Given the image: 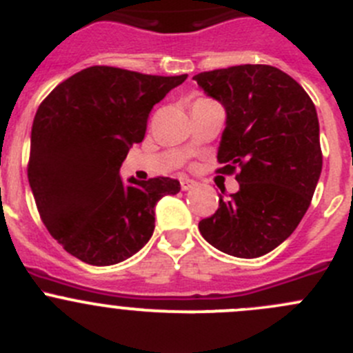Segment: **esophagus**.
I'll return each instance as SVG.
<instances>
[{"mask_svg":"<svg viewBox=\"0 0 353 353\" xmlns=\"http://www.w3.org/2000/svg\"><path fill=\"white\" fill-rule=\"evenodd\" d=\"M194 186H196V183H194L193 179H188V177H183V179H181V188H183V191L193 190Z\"/></svg>","mask_w":353,"mask_h":353,"instance_id":"34e87169","label":"esophagus"}]
</instances>
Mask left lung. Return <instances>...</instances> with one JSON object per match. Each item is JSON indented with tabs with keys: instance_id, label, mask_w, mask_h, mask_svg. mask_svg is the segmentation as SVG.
<instances>
[{
	"instance_id": "8db88e82",
	"label": "left lung",
	"mask_w": 353,
	"mask_h": 353,
	"mask_svg": "<svg viewBox=\"0 0 353 353\" xmlns=\"http://www.w3.org/2000/svg\"><path fill=\"white\" fill-rule=\"evenodd\" d=\"M193 80L225 109L219 172L239 170V191L220 196L199 232L225 254L258 258L290 237L311 205L323 169L316 108L275 66H230Z\"/></svg>"
}]
</instances>
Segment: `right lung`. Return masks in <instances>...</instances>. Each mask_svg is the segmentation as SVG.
I'll list each match as a JSON object with an SVG mask.
<instances>
[{
    "label": "right lung",
    "instance_id": "right-lung-1",
    "mask_svg": "<svg viewBox=\"0 0 353 353\" xmlns=\"http://www.w3.org/2000/svg\"><path fill=\"white\" fill-rule=\"evenodd\" d=\"M186 78L90 66L39 105L28 183L46 229L74 258L116 265L150 241L157 203L179 193V181L124 183L119 169L143 140L152 108Z\"/></svg>",
    "mask_w": 353,
    "mask_h": 353
}]
</instances>
